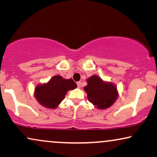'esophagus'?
Segmentation results:
<instances>
[{"label":"esophagus","mask_w":157,"mask_h":157,"mask_svg":"<svg viewBox=\"0 0 157 157\" xmlns=\"http://www.w3.org/2000/svg\"><path fill=\"white\" fill-rule=\"evenodd\" d=\"M77 87H78L79 88H80V87H81V82H77Z\"/></svg>","instance_id":"esophagus-1"}]
</instances>
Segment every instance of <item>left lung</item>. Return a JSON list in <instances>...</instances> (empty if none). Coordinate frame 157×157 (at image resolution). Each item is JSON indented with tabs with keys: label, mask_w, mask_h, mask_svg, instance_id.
I'll return each mask as SVG.
<instances>
[{
	"label": "left lung",
	"mask_w": 157,
	"mask_h": 157,
	"mask_svg": "<svg viewBox=\"0 0 157 157\" xmlns=\"http://www.w3.org/2000/svg\"><path fill=\"white\" fill-rule=\"evenodd\" d=\"M84 87L87 99L99 109H105L111 106L118 98V91L111 82H105L99 77L93 75L87 80Z\"/></svg>",
	"instance_id": "8db88e82"
}]
</instances>
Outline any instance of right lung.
<instances>
[{
  "label": "right lung",
  "instance_id": "1",
  "mask_svg": "<svg viewBox=\"0 0 157 157\" xmlns=\"http://www.w3.org/2000/svg\"><path fill=\"white\" fill-rule=\"evenodd\" d=\"M76 87L77 84L72 79L66 80L60 75H56L46 84L37 85L35 98L44 107L56 108L64 99L67 91Z\"/></svg>",
  "mask_w": 157,
  "mask_h": 157
}]
</instances>
